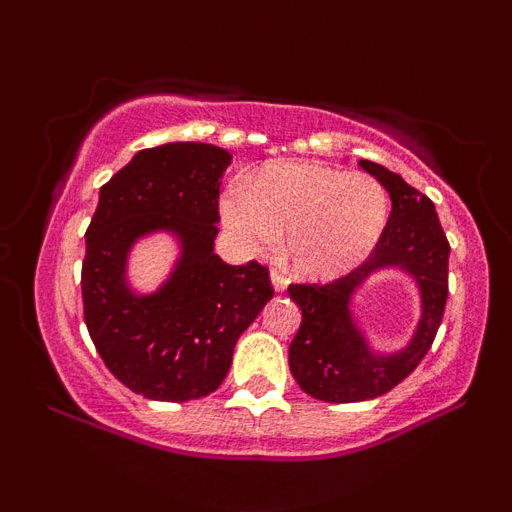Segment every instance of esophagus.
<instances>
[{
  "label": "esophagus",
  "instance_id": "esophagus-1",
  "mask_svg": "<svg viewBox=\"0 0 512 512\" xmlns=\"http://www.w3.org/2000/svg\"><path fill=\"white\" fill-rule=\"evenodd\" d=\"M269 279H272L274 291H284L286 286H289V279H286V274L276 272V269H272V274H269Z\"/></svg>",
  "mask_w": 512,
  "mask_h": 512
}]
</instances>
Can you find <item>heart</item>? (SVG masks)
Listing matches in <instances>:
<instances>
[{"instance_id": "1", "label": "heart", "mask_w": 512, "mask_h": 512, "mask_svg": "<svg viewBox=\"0 0 512 512\" xmlns=\"http://www.w3.org/2000/svg\"><path fill=\"white\" fill-rule=\"evenodd\" d=\"M219 209L245 255H267L286 233L293 272L327 281L356 269L378 248L390 219V195L368 173L317 161H272L245 187H228Z\"/></svg>"}]
</instances>
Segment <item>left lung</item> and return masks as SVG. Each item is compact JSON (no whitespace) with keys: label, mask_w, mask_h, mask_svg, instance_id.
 <instances>
[{"label":"left lung","mask_w":512,"mask_h":512,"mask_svg":"<svg viewBox=\"0 0 512 512\" xmlns=\"http://www.w3.org/2000/svg\"><path fill=\"white\" fill-rule=\"evenodd\" d=\"M390 192L392 211L378 248L354 272L330 284H291L301 327L289 346V368L305 395L346 404L380 397L421 363L443 322L450 243L436 207L416 187L373 161L358 163ZM395 266L415 279L422 317L415 337L395 355H375L350 313V298L370 273Z\"/></svg>","instance_id":"left-lung-1"}]
</instances>
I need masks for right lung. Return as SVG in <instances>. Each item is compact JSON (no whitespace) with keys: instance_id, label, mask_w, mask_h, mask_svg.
Returning <instances> with one entry per match:
<instances>
[{"instance_id":"1","label":"right lung","mask_w":512,"mask_h":512,"mask_svg":"<svg viewBox=\"0 0 512 512\" xmlns=\"http://www.w3.org/2000/svg\"><path fill=\"white\" fill-rule=\"evenodd\" d=\"M231 154L173 142L139 151L101 187L81 267L84 320L110 373L156 402L207 397L226 378L238 337L274 296L260 262L226 264L214 252L219 187ZM181 240L174 272L154 294H134L126 255L142 235Z\"/></svg>"}]
</instances>
